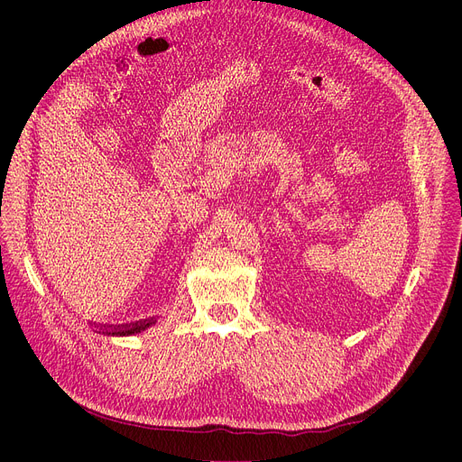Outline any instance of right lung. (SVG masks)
I'll return each instance as SVG.
<instances>
[{"label":"right lung","mask_w":462,"mask_h":462,"mask_svg":"<svg viewBox=\"0 0 462 462\" xmlns=\"http://www.w3.org/2000/svg\"><path fill=\"white\" fill-rule=\"evenodd\" d=\"M152 321H153V318L152 319H141V321H135V323H129V325H125V328H122V335H135V333H141V331H144L146 327H150L152 325Z\"/></svg>","instance_id":"obj_1"}]
</instances>
